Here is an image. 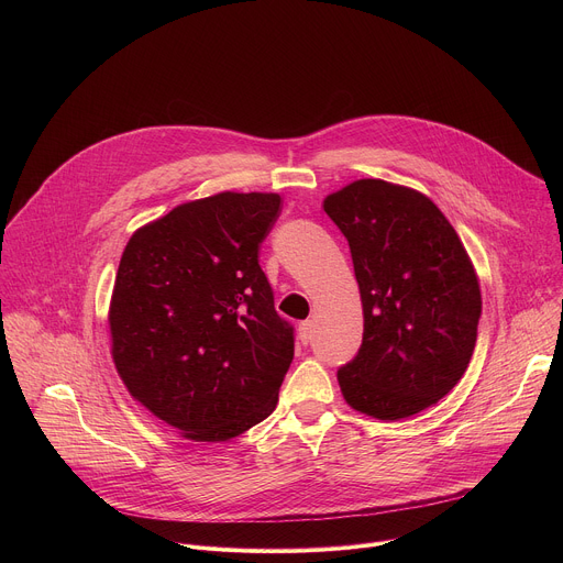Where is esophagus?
I'll use <instances>...</instances> for the list:
<instances>
[{
  "label": "esophagus",
  "mask_w": 563,
  "mask_h": 563,
  "mask_svg": "<svg viewBox=\"0 0 563 563\" xmlns=\"http://www.w3.org/2000/svg\"><path fill=\"white\" fill-rule=\"evenodd\" d=\"M311 336H313V323L311 320H305V323L298 325V341L302 345H307V343H311Z\"/></svg>",
  "instance_id": "obj_1"
}]
</instances>
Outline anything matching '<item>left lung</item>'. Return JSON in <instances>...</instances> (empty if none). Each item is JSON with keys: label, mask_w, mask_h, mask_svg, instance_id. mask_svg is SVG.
<instances>
[{"label": "left lung", "mask_w": 563, "mask_h": 563, "mask_svg": "<svg viewBox=\"0 0 563 563\" xmlns=\"http://www.w3.org/2000/svg\"><path fill=\"white\" fill-rule=\"evenodd\" d=\"M350 243L363 345L339 369L347 406L380 421L423 412L465 374L481 289L459 233L421 191L376 178L323 200Z\"/></svg>", "instance_id": "1"}]
</instances>
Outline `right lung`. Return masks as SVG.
Instances as JSON below:
<instances>
[{
    "instance_id": "1",
    "label": "right lung",
    "mask_w": 563,
    "mask_h": 563,
    "mask_svg": "<svg viewBox=\"0 0 563 563\" xmlns=\"http://www.w3.org/2000/svg\"><path fill=\"white\" fill-rule=\"evenodd\" d=\"M278 194L222 191L140 227L111 307V356L129 394L191 441H229L267 419L294 358L258 250Z\"/></svg>"
}]
</instances>
